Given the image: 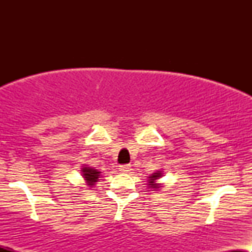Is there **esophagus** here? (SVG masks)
<instances>
[{"label": "esophagus", "mask_w": 252, "mask_h": 252, "mask_svg": "<svg viewBox=\"0 0 252 252\" xmlns=\"http://www.w3.org/2000/svg\"><path fill=\"white\" fill-rule=\"evenodd\" d=\"M120 172L122 173H129L131 170V166L130 164H123V166H120Z\"/></svg>", "instance_id": "esophagus-1"}]
</instances>
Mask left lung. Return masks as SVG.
<instances>
[{
	"mask_svg": "<svg viewBox=\"0 0 252 252\" xmlns=\"http://www.w3.org/2000/svg\"><path fill=\"white\" fill-rule=\"evenodd\" d=\"M162 176H163L162 170H156V172L153 173L152 175L148 176V180H147V186H148V189L152 190H158L162 189L163 184L158 182V180H160Z\"/></svg>",
	"mask_w": 252,
	"mask_h": 252,
	"instance_id": "8db88e82",
	"label": "left lung"
}]
</instances>
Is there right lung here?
Instances as JSON below:
<instances>
[{
    "label": "right lung",
    "instance_id": "obj_1",
    "mask_svg": "<svg viewBox=\"0 0 252 252\" xmlns=\"http://www.w3.org/2000/svg\"><path fill=\"white\" fill-rule=\"evenodd\" d=\"M80 173H82V176L84 181H85L86 186L94 187V185H96V182H98V180H99L100 173L102 172H99V170L91 168V167L84 164V166H82V168H80Z\"/></svg>",
    "mask_w": 252,
    "mask_h": 252
}]
</instances>
